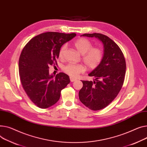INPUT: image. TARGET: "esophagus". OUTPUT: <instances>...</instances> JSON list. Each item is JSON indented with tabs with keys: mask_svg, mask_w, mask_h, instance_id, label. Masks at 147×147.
I'll use <instances>...</instances> for the list:
<instances>
[{
	"mask_svg": "<svg viewBox=\"0 0 147 147\" xmlns=\"http://www.w3.org/2000/svg\"><path fill=\"white\" fill-rule=\"evenodd\" d=\"M70 81L71 82H74V81H76L77 80L76 79H75V78H73V77H70Z\"/></svg>",
	"mask_w": 147,
	"mask_h": 147,
	"instance_id": "esophagus-1",
	"label": "esophagus"
}]
</instances>
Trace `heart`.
Returning a JSON list of instances; mask_svg holds the SVG:
<instances>
[{"label": "heart", "mask_w": 147, "mask_h": 147, "mask_svg": "<svg viewBox=\"0 0 147 147\" xmlns=\"http://www.w3.org/2000/svg\"><path fill=\"white\" fill-rule=\"evenodd\" d=\"M73 45L76 50L82 55V60L89 69H94L101 63L103 53L99 47H93L92 43L86 38H81L76 40ZM67 45H63L58 53V57L63 58ZM86 67L82 64H68L63 68V71L71 77H77L85 71Z\"/></svg>", "instance_id": "1"}]
</instances>
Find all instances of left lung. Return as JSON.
Wrapping results in <instances>:
<instances>
[{"label":"left lung","mask_w":147,"mask_h":147,"mask_svg":"<svg viewBox=\"0 0 147 147\" xmlns=\"http://www.w3.org/2000/svg\"><path fill=\"white\" fill-rule=\"evenodd\" d=\"M81 36L95 37L103 44V60L89 74L94 80L82 81L83 86L79 93L80 100L88 108L101 110L115 99L121 89L126 73L125 57L119 46L108 36L99 33Z\"/></svg>","instance_id":"8db88e82"}]
</instances>
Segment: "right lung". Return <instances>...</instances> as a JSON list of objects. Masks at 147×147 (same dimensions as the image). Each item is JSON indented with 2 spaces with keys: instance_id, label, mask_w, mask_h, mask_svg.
I'll return each instance as SVG.
<instances>
[{
  "instance_id": "1",
  "label": "right lung",
  "mask_w": 147,
  "mask_h": 147,
  "mask_svg": "<svg viewBox=\"0 0 147 147\" xmlns=\"http://www.w3.org/2000/svg\"><path fill=\"white\" fill-rule=\"evenodd\" d=\"M75 33L47 32L38 35L24 47L19 60V73L24 90L38 107L46 109L60 99L61 91L70 82L69 76L60 73L54 79L49 66L57 65L62 45Z\"/></svg>"
}]
</instances>
